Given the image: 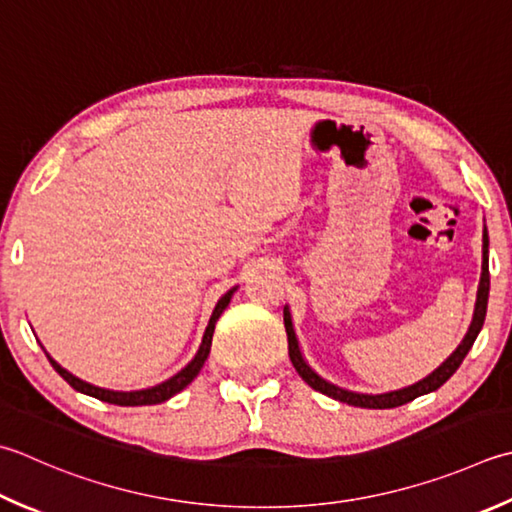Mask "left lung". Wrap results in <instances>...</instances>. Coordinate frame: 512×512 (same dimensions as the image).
<instances>
[{
    "instance_id": "left-lung-1",
    "label": "left lung",
    "mask_w": 512,
    "mask_h": 512,
    "mask_svg": "<svg viewBox=\"0 0 512 512\" xmlns=\"http://www.w3.org/2000/svg\"><path fill=\"white\" fill-rule=\"evenodd\" d=\"M482 242H484L482 244V277H479V286H477V302H475V310H473V322H470L466 335L462 339V344H459L453 350V355H450L442 366H437L428 377L419 379V382L413 384V386H406V388H399V390H390V393H382V395L353 393V390H346V388H339L335 384H330V382H326V379L319 377L315 370L306 364V359L302 355V348H299V342H297L295 328H293V317H290L288 306H284V326H286V335H288V355H290V362H293L299 377H302L310 388L319 390V393L333 397V399H337V402H344L348 406H359V408H397V406H402V404L413 402L415 397H422V395L433 393V390H437L439 386L446 384L448 379L453 377L455 370L462 366L464 357L468 355V350L473 348L475 339L479 335V330H482L484 319H486L488 290H490L488 230H486V226H484Z\"/></svg>"
}]
</instances>
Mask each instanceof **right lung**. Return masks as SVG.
Returning a JSON list of instances; mask_svg holds the SVG:
<instances>
[{
	"label": "right lung",
	"instance_id": "right-lung-1",
	"mask_svg": "<svg viewBox=\"0 0 512 512\" xmlns=\"http://www.w3.org/2000/svg\"><path fill=\"white\" fill-rule=\"evenodd\" d=\"M235 290H237V286L230 288L228 293L217 302V306H215V310H213V315H210V319H208V326H206V330H204V337H202V344H199L197 355H195L193 359H190V362H188L182 370H179L177 375H173L170 379H166V382L157 384V386H153V388L130 390V393H124V390L99 388V386H93V384L84 382V379L70 375L68 370L59 366V364L55 362V359L50 357L48 353H46V357H48V362L53 364V368L57 370V373L62 375V377L66 379V382H68L70 386H73L75 390H79V393L90 395V397H95V399H102V402H108V404H117V406H150V404H162V402H166V399L177 395L179 390H184V388L199 375V370H202L204 362L208 359L210 344H213V333H215L217 319L222 317V313L226 310V306L230 304V297H233Z\"/></svg>",
	"mask_w": 512,
	"mask_h": 512
}]
</instances>
